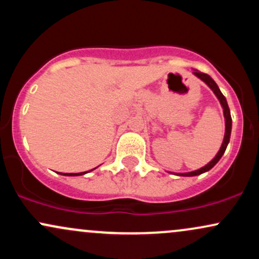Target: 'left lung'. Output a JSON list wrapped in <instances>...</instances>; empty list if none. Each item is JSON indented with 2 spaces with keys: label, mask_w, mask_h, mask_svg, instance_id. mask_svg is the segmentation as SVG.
<instances>
[{
  "label": "left lung",
  "mask_w": 259,
  "mask_h": 259,
  "mask_svg": "<svg viewBox=\"0 0 259 259\" xmlns=\"http://www.w3.org/2000/svg\"><path fill=\"white\" fill-rule=\"evenodd\" d=\"M194 74L197 78H200L202 81H204L206 84L209 86L210 90L214 92V95L217 96V99L219 100V102H221V105L223 107V111H224V118H225V135H224V140H223V144L221 146V150L218 151V153L215 154V157L210 160L208 164L204 165V167H202L200 169H197V170H194V171H190V173H174L175 175H180V177H195V175H200L202 173H206V171L209 170V169H212L217 163L219 162V159L222 158V156L224 154L225 150H227V146L229 144V141H230V134H231V115H230V109H229V106H228V102H227V99L224 97V95L222 94V91L219 90L218 85L215 84V81L210 78L208 74H204V73H201L198 72V70L194 69Z\"/></svg>",
  "instance_id": "1"
}]
</instances>
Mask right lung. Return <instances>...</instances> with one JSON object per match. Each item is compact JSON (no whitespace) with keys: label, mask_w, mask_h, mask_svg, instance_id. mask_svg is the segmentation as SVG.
Wrapping results in <instances>:
<instances>
[{"label":"right lung","mask_w":259,"mask_h":259,"mask_svg":"<svg viewBox=\"0 0 259 259\" xmlns=\"http://www.w3.org/2000/svg\"><path fill=\"white\" fill-rule=\"evenodd\" d=\"M94 170V169H92ZM88 171H84V173H62V175H67V177H78V175H82L86 174Z\"/></svg>","instance_id":"obj_1"}]
</instances>
